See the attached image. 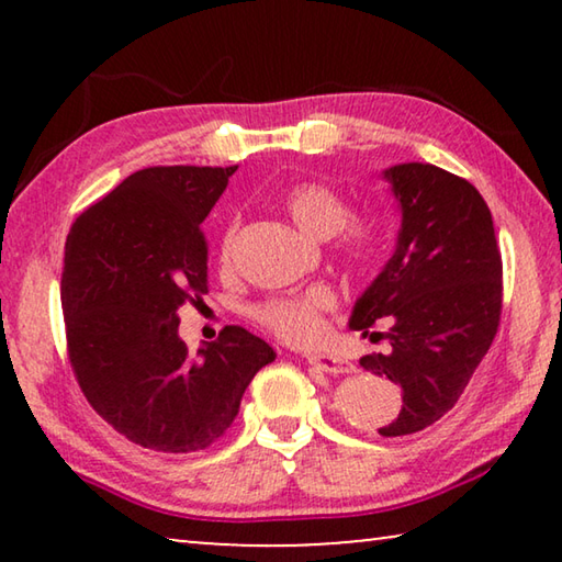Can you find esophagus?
I'll use <instances>...</instances> for the list:
<instances>
[{"label": "esophagus", "instance_id": "obj_1", "mask_svg": "<svg viewBox=\"0 0 562 562\" xmlns=\"http://www.w3.org/2000/svg\"><path fill=\"white\" fill-rule=\"evenodd\" d=\"M307 364L322 369L327 374H347L355 372V364L337 355H329V351H315V355H307Z\"/></svg>", "mask_w": 562, "mask_h": 562}]
</instances>
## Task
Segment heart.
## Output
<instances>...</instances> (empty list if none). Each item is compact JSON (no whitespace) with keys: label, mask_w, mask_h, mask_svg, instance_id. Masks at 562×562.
<instances>
[{"label":"heart","mask_w":562,"mask_h":562,"mask_svg":"<svg viewBox=\"0 0 562 562\" xmlns=\"http://www.w3.org/2000/svg\"><path fill=\"white\" fill-rule=\"evenodd\" d=\"M290 221L304 235L327 240L339 233V250L349 262L367 265L379 250V225L372 221H349L351 207L337 190L325 183H300L282 198ZM235 225L223 237V260L231 258ZM337 294L325 282L307 284L304 290L272 297L255 307L265 327L288 341H315L325 331V312L335 307Z\"/></svg>","instance_id":"1"}]
</instances>
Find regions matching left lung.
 Masks as SVG:
<instances>
[{
  "label": "left lung",
  "instance_id": "obj_1",
  "mask_svg": "<svg viewBox=\"0 0 562 562\" xmlns=\"http://www.w3.org/2000/svg\"><path fill=\"white\" fill-rule=\"evenodd\" d=\"M402 227L382 272L351 307L349 329L369 335L389 317V349L359 359L402 386V412L379 426L406 436L453 408L486 357L501 319L503 265L486 201L469 180L431 164L384 170Z\"/></svg>",
  "mask_w": 562,
  "mask_h": 562
}]
</instances>
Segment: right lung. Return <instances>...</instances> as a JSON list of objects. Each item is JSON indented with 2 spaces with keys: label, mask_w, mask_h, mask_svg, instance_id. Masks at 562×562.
<instances>
[{
  "label": "right lung",
  "mask_w": 562,
  "mask_h": 562,
  "mask_svg": "<svg viewBox=\"0 0 562 562\" xmlns=\"http://www.w3.org/2000/svg\"><path fill=\"white\" fill-rule=\"evenodd\" d=\"M231 168L164 166L128 176L66 237L61 310L69 359L97 414L144 449L190 453L221 439L274 349L243 327L190 355L178 310L203 302L201 225Z\"/></svg>",
  "instance_id": "obj_1"
}]
</instances>
